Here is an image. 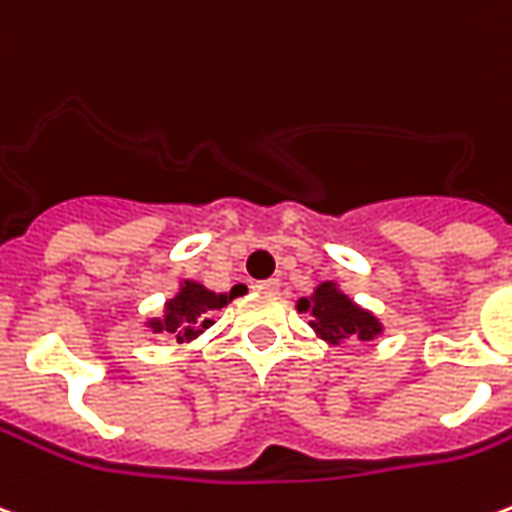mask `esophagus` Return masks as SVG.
Masks as SVG:
<instances>
[{"mask_svg":"<svg viewBox=\"0 0 512 512\" xmlns=\"http://www.w3.org/2000/svg\"><path fill=\"white\" fill-rule=\"evenodd\" d=\"M280 285H282V282L277 280V277H271V280H260V282H255V288H257V291H266V293H277V291H280Z\"/></svg>","mask_w":512,"mask_h":512,"instance_id":"1","label":"esophagus"}]
</instances>
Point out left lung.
Listing matches in <instances>:
<instances>
[{
  "label": "left lung",
  "instance_id": "obj_1",
  "mask_svg": "<svg viewBox=\"0 0 512 512\" xmlns=\"http://www.w3.org/2000/svg\"><path fill=\"white\" fill-rule=\"evenodd\" d=\"M299 310L313 313V327L316 332L330 343H349V341H371L380 335V321L360 310V307L346 299L332 282L318 285L316 293L310 299H299Z\"/></svg>",
  "mask_w": 512,
  "mask_h": 512
}]
</instances>
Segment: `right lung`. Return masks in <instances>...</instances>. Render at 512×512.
I'll return each instance as SVG.
<instances>
[{"label": "right lung", "mask_w": 512, "mask_h": 512, "mask_svg": "<svg viewBox=\"0 0 512 512\" xmlns=\"http://www.w3.org/2000/svg\"><path fill=\"white\" fill-rule=\"evenodd\" d=\"M244 291V285H235L230 293L216 296V293L196 285V282H185L182 291L166 305V318L163 321H152V330L169 332L177 341H191L194 335L210 327L207 310H219V307L230 302L232 296H241Z\"/></svg>", "instance_id": "1"}]
</instances>
